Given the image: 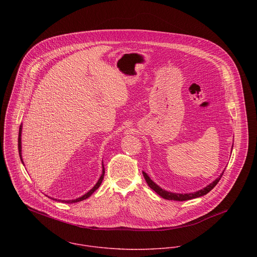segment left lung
<instances>
[{
    "label": "left lung",
    "mask_w": 257,
    "mask_h": 257,
    "mask_svg": "<svg viewBox=\"0 0 257 257\" xmlns=\"http://www.w3.org/2000/svg\"><path fill=\"white\" fill-rule=\"evenodd\" d=\"M142 174H143V177H144L146 183H148V184H149V186H150L153 190H155V191H156L160 196H162L163 198L168 199V200L184 201V200L193 199V198L200 197V196H203V195L207 194L211 189H213V187L217 184L218 181L221 180V178H222L224 172H223L221 175H219L213 182H211L209 185H207L206 187H204V188H202V189H200V190H198V191H195V192H193V193H184V194H182V193H174V192L167 191V190L161 188L158 184H156V183L151 179V177H150L148 174H146L145 172L142 171Z\"/></svg>",
    "instance_id": "8db88e82"
}]
</instances>
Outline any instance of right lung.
<instances>
[{"instance_id": "1", "label": "right lung", "mask_w": 257, "mask_h": 257, "mask_svg": "<svg viewBox=\"0 0 257 257\" xmlns=\"http://www.w3.org/2000/svg\"><path fill=\"white\" fill-rule=\"evenodd\" d=\"M21 134H22V124L20 125V128H19V136H18V152H19V157H20V160H21V162H22V164H23V161H22V145H21ZM103 176H104V167H103V164H102V173H101V175H100V177H99V179H98V181L96 182V184L88 191V192H86L84 195H82L81 197H78V198H76V199H72V200H61V199H55V198H53V197H50V196H48V197H50V198H52V199H55V200H59V201H62V202H66V203H75V202H79V201H82V200H84V199H86V198H88L99 186H100V184H101V182H102V179H103Z\"/></svg>"}]
</instances>
